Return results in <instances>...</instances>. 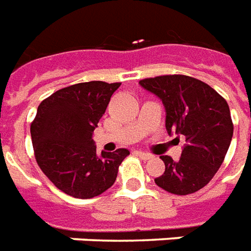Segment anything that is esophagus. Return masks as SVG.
<instances>
[{
    "label": "esophagus",
    "instance_id": "obj_1",
    "mask_svg": "<svg viewBox=\"0 0 251 251\" xmlns=\"http://www.w3.org/2000/svg\"><path fill=\"white\" fill-rule=\"evenodd\" d=\"M135 153H137V155H138V157H141L142 159H145V161L153 158V155H151V154L145 153V151H135Z\"/></svg>",
    "mask_w": 251,
    "mask_h": 251
}]
</instances>
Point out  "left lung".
I'll return each mask as SVG.
<instances>
[{
  "mask_svg": "<svg viewBox=\"0 0 251 251\" xmlns=\"http://www.w3.org/2000/svg\"><path fill=\"white\" fill-rule=\"evenodd\" d=\"M140 85L162 101L169 134L186 141L178 161L159 157L165 173L154 182L177 196L198 192L210 182L229 150L234 126L227 102L207 83L182 74L141 79Z\"/></svg>",
  "mask_w": 251,
  "mask_h": 251,
  "instance_id": "1",
  "label": "left lung"
}]
</instances>
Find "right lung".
Returning a JSON list of instances; mask_svg holds the SVG:
<instances>
[{"mask_svg":"<svg viewBox=\"0 0 251 251\" xmlns=\"http://www.w3.org/2000/svg\"><path fill=\"white\" fill-rule=\"evenodd\" d=\"M120 82L75 83L41 102L30 125L38 166L54 186L74 198H93L116 182L127 149L97 154L93 131Z\"/></svg>","mask_w":251,"mask_h":251,"instance_id":"right-lung-1","label":"right lung"}]
</instances>
